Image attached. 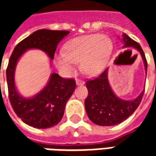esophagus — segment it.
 <instances>
[{
  "instance_id": "esophagus-1",
  "label": "esophagus",
  "mask_w": 156,
  "mask_h": 156,
  "mask_svg": "<svg viewBox=\"0 0 156 156\" xmlns=\"http://www.w3.org/2000/svg\"><path fill=\"white\" fill-rule=\"evenodd\" d=\"M76 83H77V85H83L84 84V82L83 81L82 79H77L76 80Z\"/></svg>"
}]
</instances>
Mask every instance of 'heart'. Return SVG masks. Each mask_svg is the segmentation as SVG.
<instances>
[{"label": "heart", "instance_id": "obj_1", "mask_svg": "<svg viewBox=\"0 0 156 156\" xmlns=\"http://www.w3.org/2000/svg\"><path fill=\"white\" fill-rule=\"evenodd\" d=\"M64 50L58 51L54 62L65 75H71L80 62L82 71L88 75L101 73L108 63L113 51V43L108 37L100 34L83 36L65 45Z\"/></svg>", "mask_w": 156, "mask_h": 156}]
</instances>
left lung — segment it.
<instances>
[{"instance_id": "8db88e82", "label": "left lung", "mask_w": 156, "mask_h": 156, "mask_svg": "<svg viewBox=\"0 0 156 156\" xmlns=\"http://www.w3.org/2000/svg\"><path fill=\"white\" fill-rule=\"evenodd\" d=\"M124 47L134 48L140 52L147 71V61L140 45L126 34L124 35ZM108 69L102 72L97 78L86 82L88 94L85 99V109L89 119L101 126H112L124 121L130 116L140 104L144 92L133 101H125L115 96L108 84Z\"/></svg>"}]
</instances>
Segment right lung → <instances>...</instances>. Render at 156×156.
<instances>
[{
  "label": "right lung",
  "instance_id": "add662e5",
  "mask_svg": "<svg viewBox=\"0 0 156 156\" xmlns=\"http://www.w3.org/2000/svg\"><path fill=\"white\" fill-rule=\"evenodd\" d=\"M68 31H36L16 45L9 59L6 81L10 103L13 110L24 123L37 129H46L58 124L63 116L65 105L76 88L73 78H63L52 73L47 86L32 98H22L16 89L14 71L16 62L29 48H38L54 58L57 46L68 35Z\"/></svg>",
  "mask_w": 156,
  "mask_h": 156
}]
</instances>
